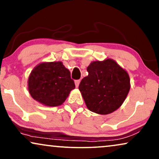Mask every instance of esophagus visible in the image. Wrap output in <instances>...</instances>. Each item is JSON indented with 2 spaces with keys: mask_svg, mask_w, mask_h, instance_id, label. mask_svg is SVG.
I'll return each instance as SVG.
<instances>
[{
  "mask_svg": "<svg viewBox=\"0 0 159 159\" xmlns=\"http://www.w3.org/2000/svg\"><path fill=\"white\" fill-rule=\"evenodd\" d=\"M75 85H76V88H78V86H79L80 84V80H77L75 81Z\"/></svg>",
  "mask_w": 159,
  "mask_h": 159,
  "instance_id": "esophagus-1",
  "label": "esophagus"
}]
</instances>
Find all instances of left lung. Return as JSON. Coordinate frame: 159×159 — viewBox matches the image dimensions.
<instances>
[{"instance_id":"left-lung-1","label":"left lung","mask_w":159,"mask_h":159,"mask_svg":"<svg viewBox=\"0 0 159 159\" xmlns=\"http://www.w3.org/2000/svg\"><path fill=\"white\" fill-rule=\"evenodd\" d=\"M82 80L79 90L87 107L99 114H108L120 107L130 89L128 73L114 60L93 61Z\"/></svg>"}]
</instances>
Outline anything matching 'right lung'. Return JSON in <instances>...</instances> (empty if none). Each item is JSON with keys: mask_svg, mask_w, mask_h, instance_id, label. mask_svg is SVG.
Instances as JSON below:
<instances>
[{"mask_svg": "<svg viewBox=\"0 0 159 159\" xmlns=\"http://www.w3.org/2000/svg\"><path fill=\"white\" fill-rule=\"evenodd\" d=\"M75 88L70 71L61 61L40 64L32 71L28 80L31 96L48 106L61 105Z\"/></svg>", "mask_w": 159, "mask_h": 159, "instance_id": "obj_1", "label": "right lung"}]
</instances>
